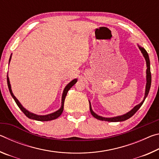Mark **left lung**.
<instances>
[{
    "label": "left lung",
    "instance_id": "left-lung-1",
    "mask_svg": "<svg viewBox=\"0 0 159 159\" xmlns=\"http://www.w3.org/2000/svg\"><path fill=\"white\" fill-rule=\"evenodd\" d=\"M139 49L140 50L141 52L143 55L144 57L146 60V64H147V71H146V79H147V83H146V87H145V93H144V97L143 100L142 101V102H140L138 105H136L135 107H134L133 109H132L130 111L126 113V114L121 115V116H115V117H111V118H107V117H103L101 116H99L96 114V113L94 112L92 109V107H91V104L90 102L89 101L90 103V111L91 114H92L94 117L97 119L100 120H105V121H109V122H120V121H124V120L128 119L130 117L133 116L137 112V111L140 108L141 106L142 105V104L144 103V102L145 100V99L149 94V90H150V87H151V83H152V75H151V71H150V61H149V55H148L147 52L146 51V50L144 49V48H142L141 46H139Z\"/></svg>",
    "mask_w": 159,
    "mask_h": 159
}]
</instances>
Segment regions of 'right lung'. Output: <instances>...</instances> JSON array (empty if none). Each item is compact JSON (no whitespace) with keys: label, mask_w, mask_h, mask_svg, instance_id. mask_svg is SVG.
<instances>
[{"label":"right lung","mask_w":159,"mask_h":159,"mask_svg":"<svg viewBox=\"0 0 159 159\" xmlns=\"http://www.w3.org/2000/svg\"><path fill=\"white\" fill-rule=\"evenodd\" d=\"M11 58H12V54L11 55H10V59H9V64L10 62V60H11ZM7 86H8L10 93L11 94L12 98L15 99L16 104H17L19 108L21 110V111H22L24 114L26 116H27L29 118H31V119L39 120V121H48V120H52L54 119H56V118H57L61 114H62L63 110H64V100H65L66 94L68 93V91L70 90V88H71L72 86H73L75 83L77 82V79L72 80L68 84L66 85V87L64 88V89L63 90L62 96H61V104L60 108L57 111H56L53 113H51V114H47V115H38L36 114H34V113L32 112H30L29 111H28L27 109H26L25 107L21 105V104L19 102L18 99L16 98V97L14 95V94L12 93V91L11 89V85H10V79L8 77V74L7 75Z\"/></svg>","instance_id":"add662e5"}]
</instances>
